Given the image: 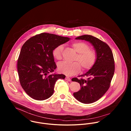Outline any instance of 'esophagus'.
<instances>
[{
	"label": "esophagus",
	"instance_id": "1",
	"mask_svg": "<svg viewBox=\"0 0 131 131\" xmlns=\"http://www.w3.org/2000/svg\"><path fill=\"white\" fill-rule=\"evenodd\" d=\"M66 80H67V81H71V79H70L69 77H66Z\"/></svg>",
	"mask_w": 131,
	"mask_h": 131
}]
</instances>
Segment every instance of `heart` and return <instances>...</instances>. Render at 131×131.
<instances>
[{"label":"heart","instance_id":"heart-1","mask_svg":"<svg viewBox=\"0 0 131 131\" xmlns=\"http://www.w3.org/2000/svg\"><path fill=\"white\" fill-rule=\"evenodd\" d=\"M72 47L78 53L73 63L61 62L58 66L59 72L67 75L71 76L79 73L81 67L84 71L90 69L95 63L97 56L95 51L90 49L89 45L82 41H75L72 43ZM63 47L62 45L57 46L53 50V57L57 60L61 59Z\"/></svg>","mask_w":131,"mask_h":131}]
</instances>
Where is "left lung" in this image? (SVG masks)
<instances>
[{
	"label": "left lung",
	"instance_id": "left-lung-1",
	"mask_svg": "<svg viewBox=\"0 0 131 131\" xmlns=\"http://www.w3.org/2000/svg\"><path fill=\"white\" fill-rule=\"evenodd\" d=\"M75 39L89 42L96 53L94 65L85 74L79 76L84 77L86 79H72L78 82L81 87L79 91L73 94L75 98L83 103H92L102 97L110 87L115 69L113 53L106 43L91 35H84Z\"/></svg>",
	"mask_w": 131,
	"mask_h": 131
}]
</instances>
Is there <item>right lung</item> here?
<instances>
[{"label": "right lung", "instance_id": "add662e5", "mask_svg": "<svg viewBox=\"0 0 131 131\" xmlns=\"http://www.w3.org/2000/svg\"><path fill=\"white\" fill-rule=\"evenodd\" d=\"M70 38L46 33L28 39L23 45L18 59L19 80L23 89L29 96L44 100L54 92L56 81L64 79L63 74H49L56 68L53 51Z\"/></svg>", "mask_w": 131, "mask_h": 131}]
</instances>
